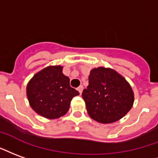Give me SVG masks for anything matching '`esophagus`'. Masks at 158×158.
<instances>
[{"instance_id": "obj_1", "label": "esophagus", "mask_w": 158, "mask_h": 158, "mask_svg": "<svg viewBox=\"0 0 158 158\" xmlns=\"http://www.w3.org/2000/svg\"><path fill=\"white\" fill-rule=\"evenodd\" d=\"M83 89H84V87H83L82 85H80V86H79V87H78V88H77V90L79 91V94H82Z\"/></svg>"}]
</instances>
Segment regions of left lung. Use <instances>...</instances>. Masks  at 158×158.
<instances>
[{
	"instance_id": "left-lung-1",
	"label": "left lung",
	"mask_w": 158,
	"mask_h": 158,
	"mask_svg": "<svg viewBox=\"0 0 158 158\" xmlns=\"http://www.w3.org/2000/svg\"><path fill=\"white\" fill-rule=\"evenodd\" d=\"M82 97L89 116L104 124L120 120L134 102L133 91L127 80L115 70L103 67L91 70Z\"/></svg>"
}]
</instances>
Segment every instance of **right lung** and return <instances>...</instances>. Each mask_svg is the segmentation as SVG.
Segmentation results:
<instances>
[{"label":"right lung","instance_id":"1","mask_svg":"<svg viewBox=\"0 0 158 158\" xmlns=\"http://www.w3.org/2000/svg\"><path fill=\"white\" fill-rule=\"evenodd\" d=\"M61 66H50L36 73L27 87L30 106L38 115L56 119L65 115L79 91L69 85Z\"/></svg>","mask_w":158,"mask_h":158}]
</instances>
